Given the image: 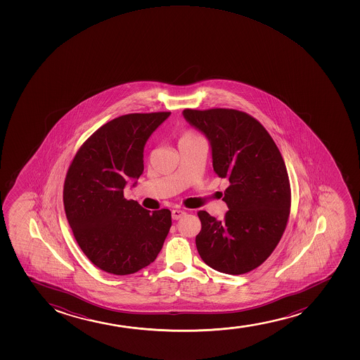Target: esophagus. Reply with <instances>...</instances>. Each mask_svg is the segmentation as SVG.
<instances>
[{
  "label": "esophagus",
  "instance_id": "34e87169",
  "mask_svg": "<svg viewBox=\"0 0 360 360\" xmlns=\"http://www.w3.org/2000/svg\"><path fill=\"white\" fill-rule=\"evenodd\" d=\"M185 215H186V212L184 210L175 209V210L172 211V217H173V219H181V217H184Z\"/></svg>",
  "mask_w": 360,
  "mask_h": 360
}]
</instances>
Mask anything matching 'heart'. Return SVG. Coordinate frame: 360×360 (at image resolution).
I'll use <instances>...</instances> for the list:
<instances>
[{"label": "heart", "instance_id": "obj_1", "mask_svg": "<svg viewBox=\"0 0 360 360\" xmlns=\"http://www.w3.org/2000/svg\"><path fill=\"white\" fill-rule=\"evenodd\" d=\"M197 139H200V136H197L195 132L187 131V132L182 133L181 136H180V141H179V145L185 144V143H190V141H197Z\"/></svg>", "mask_w": 360, "mask_h": 360}]
</instances>
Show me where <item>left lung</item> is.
<instances>
[{"instance_id": "1", "label": "left lung", "mask_w": 360, "mask_h": 360, "mask_svg": "<svg viewBox=\"0 0 360 360\" xmlns=\"http://www.w3.org/2000/svg\"><path fill=\"white\" fill-rule=\"evenodd\" d=\"M182 115L210 141L212 167L229 186V210L219 221L199 211V256L219 273L241 275L266 261L285 231L290 185L285 161L259 121L236 109H185Z\"/></svg>"}]
</instances>
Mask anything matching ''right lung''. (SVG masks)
<instances>
[{"label":"right lung","mask_w":360,"mask_h":360,"mask_svg":"<svg viewBox=\"0 0 360 360\" xmlns=\"http://www.w3.org/2000/svg\"><path fill=\"white\" fill-rule=\"evenodd\" d=\"M169 112L127 114L97 129L67 172L63 205L85 256L105 273L129 275L151 264L172 226L168 209L151 211L124 197L144 170V146Z\"/></svg>","instance_id":"add662e5"}]
</instances>
